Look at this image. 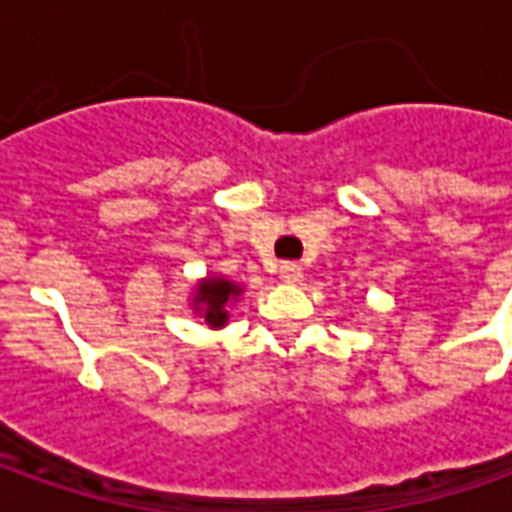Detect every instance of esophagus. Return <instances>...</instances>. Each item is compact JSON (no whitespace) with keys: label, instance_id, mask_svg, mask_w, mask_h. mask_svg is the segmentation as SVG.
Listing matches in <instances>:
<instances>
[{"label":"esophagus","instance_id":"esophagus-1","mask_svg":"<svg viewBox=\"0 0 512 512\" xmlns=\"http://www.w3.org/2000/svg\"><path fill=\"white\" fill-rule=\"evenodd\" d=\"M279 279L287 282V285H299L305 279V270H302V265H296V262H285V265L279 267Z\"/></svg>","mask_w":512,"mask_h":512}]
</instances>
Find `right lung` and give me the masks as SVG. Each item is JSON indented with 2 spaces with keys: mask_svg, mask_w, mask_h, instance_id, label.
Here are the masks:
<instances>
[{
  "mask_svg": "<svg viewBox=\"0 0 512 512\" xmlns=\"http://www.w3.org/2000/svg\"><path fill=\"white\" fill-rule=\"evenodd\" d=\"M242 293V287L236 282H227L219 276H210L202 285H196V296H193V310L205 319L210 327L227 325V305Z\"/></svg>",
  "mask_w": 512,
  "mask_h": 512,
  "instance_id": "add662e5",
  "label": "right lung"
}]
</instances>
